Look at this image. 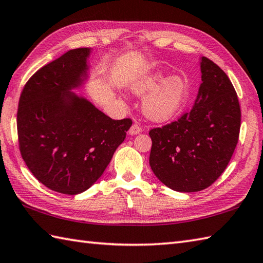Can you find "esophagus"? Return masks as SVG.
I'll return each mask as SVG.
<instances>
[{
    "label": "esophagus",
    "mask_w": 263,
    "mask_h": 263,
    "mask_svg": "<svg viewBox=\"0 0 263 263\" xmlns=\"http://www.w3.org/2000/svg\"><path fill=\"white\" fill-rule=\"evenodd\" d=\"M142 131V127L138 124V123H135V124H133L131 127H130V130H128V133H130L131 136H136V135H138V133H140Z\"/></svg>",
    "instance_id": "34e87169"
}]
</instances>
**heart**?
<instances>
[{"instance_id":"heart-1","label":"heart","mask_w":263,"mask_h":263,"mask_svg":"<svg viewBox=\"0 0 263 263\" xmlns=\"http://www.w3.org/2000/svg\"><path fill=\"white\" fill-rule=\"evenodd\" d=\"M161 79L163 73L156 71L141 78L132 87L138 96L149 93L144 99L142 108L144 115L155 122L172 119L181 108L187 93V83L182 77L171 76L161 83Z\"/></svg>"}]
</instances>
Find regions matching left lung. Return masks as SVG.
Here are the masks:
<instances>
[{
	"mask_svg": "<svg viewBox=\"0 0 263 263\" xmlns=\"http://www.w3.org/2000/svg\"><path fill=\"white\" fill-rule=\"evenodd\" d=\"M201 85L193 107L177 121L149 131V164L166 186L198 192L226 170L236 148L241 108L230 78L208 58H201Z\"/></svg>",
	"mask_w": 263,
	"mask_h": 263,
	"instance_id": "1",
	"label": "left lung"
}]
</instances>
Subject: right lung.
<instances>
[{
	"label": "right lung",
	"mask_w": 263,
	"mask_h": 263,
	"mask_svg": "<svg viewBox=\"0 0 263 263\" xmlns=\"http://www.w3.org/2000/svg\"><path fill=\"white\" fill-rule=\"evenodd\" d=\"M90 48L71 49L27 81L19 99L20 154L37 180L55 192L74 195L103 175L124 141L131 119L111 120L71 92L82 85Z\"/></svg>",
	"instance_id": "right-lung-1"
}]
</instances>
